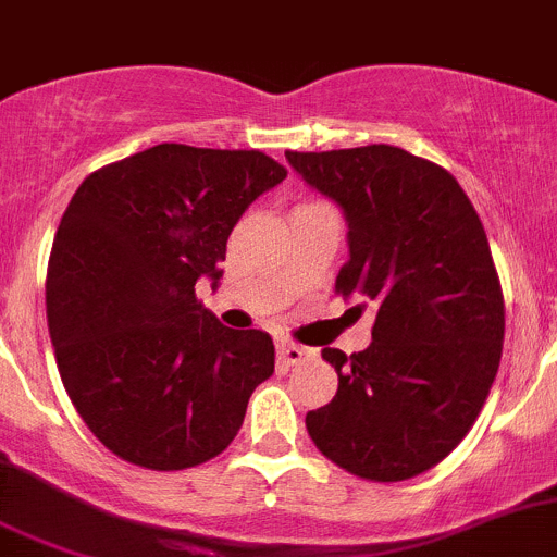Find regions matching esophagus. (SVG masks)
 I'll list each match as a JSON object with an SVG mask.
<instances>
[{
	"instance_id": "34e87169",
	"label": "esophagus",
	"mask_w": 557,
	"mask_h": 557,
	"mask_svg": "<svg viewBox=\"0 0 557 557\" xmlns=\"http://www.w3.org/2000/svg\"><path fill=\"white\" fill-rule=\"evenodd\" d=\"M310 355H313V351L305 349V346H299V343L277 341V357L283 366H299V362L308 360Z\"/></svg>"
}]
</instances>
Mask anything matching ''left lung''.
Here are the masks:
<instances>
[{
    "label": "left lung",
    "instance_id": "obj_1",
    "mask_svg": "<svg viewBox=\"0 0 557 557\" xmlns=\"http://www.w3.org/2000/svg\"><path fill=\"white\" fill-rule=\"evenodd\" d=\"M285 159L346 216L337 294L376 302L366 351H321L337 393L305 423L351 475L407 481L465 440L497 376L506 310L486 231L448 170L393 145Z\"/></svg>",
    "mask_w": 557,
    "mask_h": 557
}]
</instances>
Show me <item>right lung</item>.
I'll return each instance as SVG.
<instances>
[{
  "label": "right lung",
  "instance_id": "add662e5",
  "mask_svg": "<svg viewBox=\"0 0 557 557\" xmlns=\"http://www.w3.org/2000/svg\"><path fill=\"white\" fill-rule=\"evenodd\" d=\"M285 168L261 150L161 143L82 181L57 227L46 315L62 384L114 456L148 470L214 459L274 373L261 330H231L216 288L227 236Z\"/></svg>",
  "mask_w": 557,
  "mask_h": 557
}]
</instances>
